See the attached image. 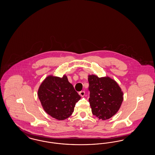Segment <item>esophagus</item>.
Wrapping results in <instances>:
<instances>
[{
  "label": "esophagus",
  "mask_w": 155,
  "mask_h": 155,
  "mask_svg": "<svg viewBox=\"0 0 155 155\" xmlns=\"http://www.w3.org/2000/svg\"><path fill=\"white\" fill-rule=\"evenodd\" d=\"M79 94H80V96H82V97H83V96H84L85 95V91H81V92H79Z\"/></svg>",
  "instance_id": "34e87169"
}]
</instances>
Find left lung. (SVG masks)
<instances>
[{"label":"left lung","mask_w":155,"mask_h":155,"mask_svg":"<svg viewBox=\"0 0 155 155\" xmlns=\"http://www.w3.org/2000/svg\"><path fill=\"white\" fill-rule=\"evenodd\" d=\"M88 82L89 102L92 114L103 120L111 118L118 111L123 102L121 89L108 77L99 78L95 75H89Z\"/></svg>","instance_id":"1"}]
</instances>
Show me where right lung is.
I'll list each match as a JSON object with an SVG mask.
<instances>
[{
    "label": "right lung",
    "mask_w": 155,
    "mask_h": 155,
    "mask_svg": "<svg viewBox=\"0 0 155 155\" xmlns=\"http://www.w3.org/2000/svg\"><path fill=\"white\" fill-rule=\"evenodd\" d=\"M38 95L44 110L59 120L69 117L75 103L81 99L65 75L62 78L47 77L41 84Z\"/></svg>",
    "instance_id": "right-lung-1"
}]
</instances>
